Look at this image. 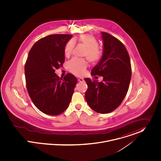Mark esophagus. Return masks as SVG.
Here are the masks:
<instances>
[{
	"instance_id": "1",
	"label": "esophagus",
	"mask_w": 161,
	"mask_h": 161,
	"mask_svg": "<svg viewBox=\"0 0 161 161\" xmlns=\"http://www.w3.org/2000/svg\"><path fill=\"white\" fill-rule=\"evenodd\" d=\"M78 81L79 82H83V81H84V79L82 78H80L78 79Z\"/></svg>"
}]
</instances>
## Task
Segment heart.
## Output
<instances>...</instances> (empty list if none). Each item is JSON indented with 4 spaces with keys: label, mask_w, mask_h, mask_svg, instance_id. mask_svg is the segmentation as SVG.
Returning a JSON list of instances; mask_svg holds the SVG:
<instances>
[{
    "label": "heart",
    "mask_w": 161,
    "mask_h": 161,
    "mask_svg": "<svg viewBox=\"0 0 161 161\" xmlns=\"http://www.w3.org/2000/svg\"><path fill=\"white\" fill-rule=\"evenodd\" d=\"M75 43L85 47L84 56L86 57L89 62L93 64L100 60L102 55L101 51L97 46V40L91 35H83L70 40L66 44L64 49V54L67 57H70L72 54ZM87 67L88 63L84 58H73L67 63L68 70L78 76H82L85 73Z\"/></svg>",
    "instance_id": "1"
}]
</instances>
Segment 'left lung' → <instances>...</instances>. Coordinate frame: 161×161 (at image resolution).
<instances>
[{"label": "left lung", "mask_w": 161, "mask_h": 161, "mask_svg": "<svg viewBox=\"0 0 161 161\" xmlns=\"http://www.w3.org/2000/svg\"><path fill=\"white\" fill-rule=\"evenodd\" d=\"M101 34L103 54L91 74L103 76V81L85 78L88 85L85 99L93 110L107 114L116 109L125 98L131 80V67L130 56L122 42L106 32Z\"/></svg>", "instance_id": "obj_1"}]
</instances>
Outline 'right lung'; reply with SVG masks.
<instances>
[{
    "mask_svg": "<svg viewBox=\"0 0 161 161\" xmlns=\"http://www.w3.org/2000/svg\"><path fill=\"white\" fill-rule=\"evenodd\" d=\"M72 35H51L33 46L25 66L26 88L34 104L42 112L57 115L69 107L76 78L71 73L60 78L55 69L63 66L64 49Z\"/></svg>",
    "mask_w": 161,
    "mask_h": 161,
    "instance_id": "add662e5",
    "label": "right lung"
}]
</instances>
